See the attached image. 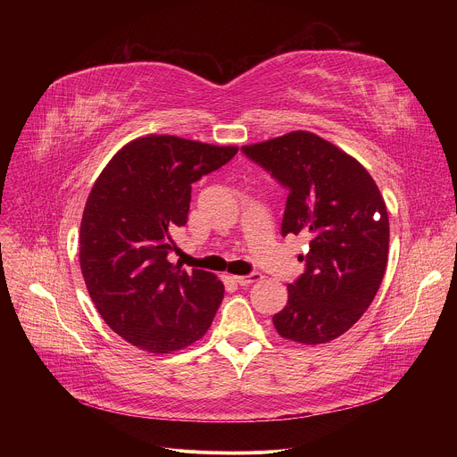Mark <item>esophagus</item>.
<instances>
[{
  "instance_id": "34e87169",
  "label": "esophagus",
  "mask_w": 457,
  "mask_h": 457,
  "mask_svg": "<svg viewBox=\"0 0 457 457\" xmlns=\"http://www.w3.org/2000/svg\"><path fill=\"white\" fill-rule=\"evenodd\" d=\"M261 278H262V276H261L259 272H252V274H248V276H233V279H235L238 285H243V287L252 285V283L259 281Z\"/></svg>"
}]
</instances>
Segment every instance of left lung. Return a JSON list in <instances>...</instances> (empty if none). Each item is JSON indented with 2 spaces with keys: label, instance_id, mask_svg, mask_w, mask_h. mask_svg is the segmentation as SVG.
Masks as SVG:
<instances>
[{
  "label": "left lung",
  "instance_id": "1",
  "mask_svg": "<svg viewBox=\"0 0 457 457\" xmlns=\"http://www.w3.org/2000/svg\"><path fill=\"white\" fill-rule=\"evenodd\" d=\"M287 190L281 235H303V274L272 317L278 333L302 345L341 337L372 303L386 274L389 216L365 168L309 131L243 146Z\"/></svg>",
  "mask_w": 457,
  "mask_h": 457
}]
</instances>
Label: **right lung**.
Instances as JSON below:
<instances>
[{"mask_svg": "<svg viewBox=\"0 0 457 457\" xmlns=\"http://www.w3.org/2000/svg\"><path fill=\"white\" fill-rule=\"evenodd\" d=\"M237 146L148 135L120 150L96 179L81 219L79 265L107 326L152 353L202 339L224 298L211 272L168 261L187 224L192 183L219 170Z\"/></svg>", "mask_w": 457, "mask_h": 457, "instance_id": "1", "label": "right lung"}]
</instances>
